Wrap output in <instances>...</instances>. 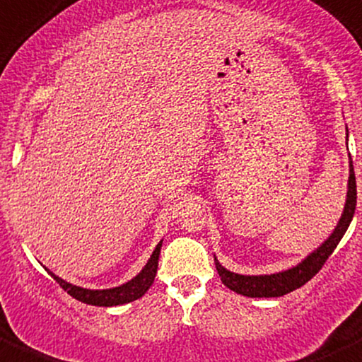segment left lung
<instances>
[{
    "mask_svg": "<svg viewBox=\"0 0 362 362\" xmlns=\"http://www.w3.org/2000/svg\"><path fill=\"white\" fill-rule=\"evenodd\" d=\"M356 203L357 185L356 175H354V164L352 159H350L349 191H346V203L345 209H343L341 219L338 221V226L334 228V231L329 235V238L320 245V247H317L311 255H308L299 265L292 267V269L288 270H283V272L265 276L235 274V272H230L228 269H224V267L217 262L216 256H214V262H216V269L221 281L224 283V286H228L230 290H233V292L245 297H281L293 292V290L300 288V286L306 285V283L317 274L318 270L324 267V263L327 262L329 256L332 255L336 245L339 244V240H341L343 235H345L346 228L350 226L354 212H356Z\"/></svg>",
    "mask_w": 362,
    "mask_h": 362,
    "instance_id": "obj_1",
    "label": "left lung"
}]
</instances>
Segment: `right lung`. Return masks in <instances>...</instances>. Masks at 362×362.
Listing matches in <instances>:
<instances>
[{
  "mask_svg": "<svg viewBox=\"0 0 362 362\" xmlns=\"http://www.w3.org/2000/svg\"><path fill=\"white\" fill-rule=\"evenodd\" d=\"M160 245H163V240L157 244V247L153 249L150 259L146 262V265L143 267V270L136 276V278H132L131 281L124 283V285L115 286V288H107V290L81 288V286L70 285V283L63 281L62 278L52 274L51 270H47V272L54 278V281L58 283V285L62 286L69 296H72L74 299L81 300V303L92 304V306H120V304L132 303V300L143 297L146 293V290L152 286L153 279H156V274H157V265H159Z\"/></svg>",
  "mask_w": 362,
  "mask_h": 362,
  "instance_id": "right-lung-1",
  "label": "right lung"
}]
</instances>
